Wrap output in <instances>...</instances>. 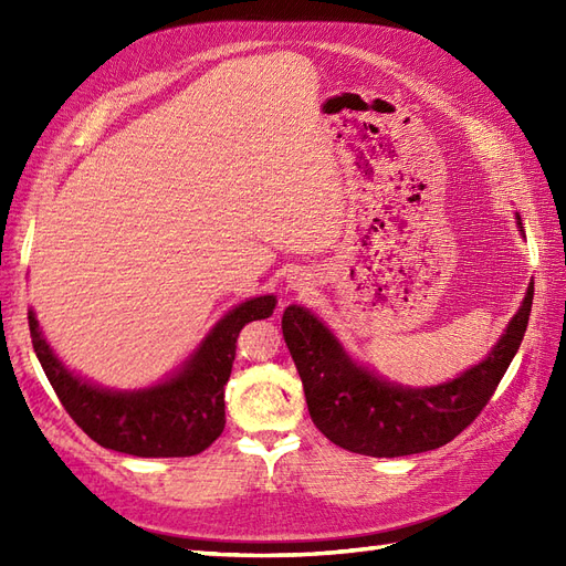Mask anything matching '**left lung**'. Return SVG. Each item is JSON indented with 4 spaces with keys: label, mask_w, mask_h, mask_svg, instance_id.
I'll return each instance as SVG.
<instances>
[{
    "label": "left lung",
    "mask_w": 566,
    "mask_h": 566,
    "mask_svg": "<svg viewBox=\"0 0 566 566\" xmlns=\"http://www.w3.org/2000/svg\"><path fill=\"white\" fill-rule=\"evenodd\" d=\"M517 224L524 229L520 214ZM531 302L534 285H528L520 312L482 364L451 382L424 389L391 385L356 366L304 306H287L281 325L318 430L352 453L399 458L443 447L482 413L522 345Z\"/></svg>",
    "instance_id": "obj_1"
}]
</instances>
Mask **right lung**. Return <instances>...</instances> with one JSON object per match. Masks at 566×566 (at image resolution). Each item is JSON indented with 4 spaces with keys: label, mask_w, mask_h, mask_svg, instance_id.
Here are the masks:
<instances>
[{
    "label": "right lung",
    "mask_w": 566,
    "mask_h": 566,
    "mask_svg": "<svg viewBox=\"0 0 566 566\" xmlns=\"http://www.w3.org/2000/svg\"><path fill=\"white\" fill-rule=\"evenodd\" d=\"M276 297L238 304L202 339L184 368L156 387L113 391L84 382L51 352L35 314L28 312L32 347L56 397L82 432L104 449L139 458H186L205 451L224 432V385L243 325L269 318Z\"/></svg>",
    "instance_id": "right-lung-1"
}]
</instances>
